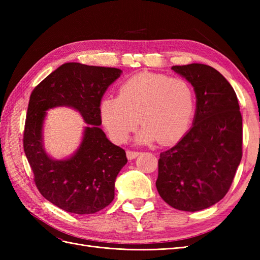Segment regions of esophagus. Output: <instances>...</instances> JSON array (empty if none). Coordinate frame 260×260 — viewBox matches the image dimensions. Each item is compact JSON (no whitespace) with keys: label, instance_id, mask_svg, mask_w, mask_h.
Here are the masks:
<instances>
[{"label":"esophagus","instance_id":"obj_1","mask_svg":"<svg viewBox=\"0 0 260 260\" xmlns=\"http://www.w3.org/2000/svg\"><path fill=\"white\" fill-rule=\"evenodd\" d=\"M139 154H140V152H137V151H130V149H128V151H127L128 159H135Z\"/></svg>","mask_w":260,"mask_h":260}]
</instances>
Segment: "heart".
Segmentation results:
<instances>
[{
	"instance_id": "1",
	"label": "heart",
	"mask_w": 260,
	"mask_h": 260,
	"mask_svg": "<svg viewBox=\"0 0 260 260\" xmlns=\"http://www.w3.org/2000/svg\"><path fill=\"white\" fill-rule=\"evenodd\" d=\"M194 111L195 92L190 82L154 73L131 77L120 85L117 98L101 104L102 120L116 142H124L141 122L144 128L140 142L157 140L161 145L170 144L186 132Z\"/></svg>"
}]
</instances>
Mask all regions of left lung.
<instances>
[{
    "label": "left lung",
    "instance_id": "left-lung-1",
    "mask_svg": "<svg viewBox=\"0 0 260 260\" xmlns=\"http://www.w3.org/2000/svg\"><path fill=\"white\" fill-rule=\"evenodd\" d=\"M172 69L194 86L193 127L159 155L156 187L168 205L199 211L229 191L242 158V115L237 94L215 68L204 64Z\"/></svg>",
    "mask_w": 260,
    "mask_h": 260
}]
</instances>
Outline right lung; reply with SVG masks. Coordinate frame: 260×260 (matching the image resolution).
<instances>
[{
  "mask_svg": "<svg viewBox=\"0 0 260 260\" xmlns=\"http://www.w3.org/2000/svg\"><path fill=\"white\" fill-rule=\"evenodd\" d=\"M121 70L66 62L31 92L23 130V151L34 180L44 199L73 214H94L108 206L115 196V180L127 164L124 149L113 144L99 125L101 100ZM70 106L87 123L83 143L72 159L53 161L42 146L45 111Z\"/></svg>",
  "mask_w": 260,
  "mask_h": 260,
  "instance_id": "add662e5",
  "label": "right lung"
}]
</instances>
